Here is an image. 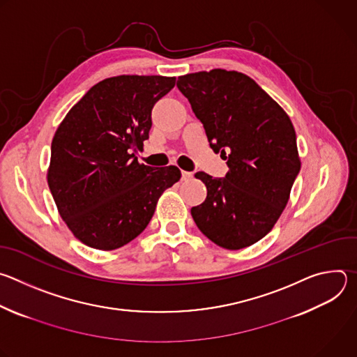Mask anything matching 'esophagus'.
<instances>
[{
  "instance_id": "esophagus-1",
  "label": "esophagus",
  "mask_w": 357,
  "mask_h": 357,
  "mask_svg": "<svg viewBox=\"0 0 357 357\" xmlns=\"http://www.w3.org/2000/svg\"><path fill=\"white\" fill-rule=\"evenodd\" d=\"M192 176H193V175H192V172H188V171H182V179H183V181H189Z\"/></svg>"
}]
</instances>
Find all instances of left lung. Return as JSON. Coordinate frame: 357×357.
<instances>
[{"instance_id": "1", "label": "left lung", "mask_w": 357, "mask_h": 357, "mask_svg": "<svg viewBox=\"0 0 357 357\" xmlns=\"http://www.w3.org/2000/svg\"><path fill=\"white\" fill-rule=\"evenodd\" d=\"M176 86L229 167L225 178L195 174L208 189L205 202L190 209L196 226L227 250L257 243L281 216L301 169L289 117L251 77L234 70L185 75Z\"/></svg>"}]
</instances>
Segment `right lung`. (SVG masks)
I'll return each mask as SVG.
<instances>
[{
    "label": "right lung",
    "instance_id": "1",
    "mask_svg": "<svg viewBox=\"0 0 357 357\" xmlns=\"http://www.w3.org/2000/svg\"><path fill=\"white\" fill-rule=\"evenodd\" d=\"M175 77L123 75L94 84L70 109L50 146L47 185L61 218L82 243L116 250L148 226L174 167L139 164L152 107Z\"/></svg>",
    "mask_w": 357,
    "mask_h": 357
}]
</instances>
